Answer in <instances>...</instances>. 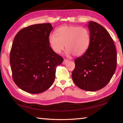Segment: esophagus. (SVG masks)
Returning a JSON list of instances; mask_svg holds the SVG:
<instances>
[{
    "mask_svg": "<svg viewBox=\"0 0 123 123\" xmlns=\"http://www.w3.org/2000/svg\"><path fill=\"white\" fill-rule=\"evenodd\" d=\"M68 60H66V59H64L63 62V63H63V64H66V63H68Z\"/></svg>",
    "mask_w": 123,
    "mask_h": 123,
    "instance_id": "obj_1",
    "label": "esophagus"
}]
</instances>
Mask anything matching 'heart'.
Here are the masks:
<instances>
[{
	"label": "heart",
	"instance_id": "heart-1",
	"mask_svg": "<svg viewBox=\"0 0 123 123\" xmlns=\"http://www.w3.org/2000/svg\"><path fill=\"white\" fill-rule=\"evenodd\" d=\"M90 40L88 28L76 26H62L56 30V34L52 33L49 36V42L53 51L60 53L65 44L68 56L72 54L80 56L84 54L89 46Z\"/></svg>",
	"mask_w": 123,
	"mask_h": 123
}]
</instances>
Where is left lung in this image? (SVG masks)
<instances>
[{
    "mask_svg": "<svg viewBox=\"0 0 123 123\" xmlns=\"http://www.w3.org/2000/svg\"><path fill=\"white\" fill-rule=\"evenodd\" d=\"M88 27L90 45L82 56L74 60L72 78L79 88L95 91L105 87L113 76L117 53L113 39L105 28L92 21L89 22Z\"/></svg>",
    "mask_w": 123,
    "mask_h": 123,
    "instance_id": "left-lung-1",
    "label": "left lung"
}]
</instances>
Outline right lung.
Listing matches in <instances>:
<instances>
[{
	"instance_id": "add662e5",
	"label": "right lung",
	"mask_w": 123,
	"mask_h": 123,
	"mask_svg": "<svg viewBox=\"0 0 123 123\" xmlns=\"http://www.w3.org/2000/svg\"><path fill=\"white\" fill-rule=\"evenodd\" d=\"M50 23L31 25L20 30L10 53L12 79L26 92L36 94L48 90L54 82L56 67L63 59L52 49L49 36Z\"/></svg>"
}]
</instances>
